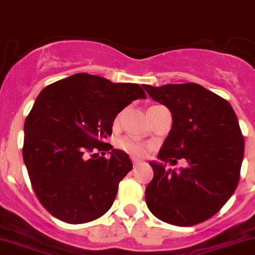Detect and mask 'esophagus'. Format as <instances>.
<instances>
[{"label":"esophagus","mask_w":255,"mask_h":255,"mask_svg":"<svg viewBox=\"0 0 255 255\" xmlns=\"http://www.w3.org/2000/svg\"><path fill=\"white\" fill-rule=\"evenodd\" d=\"M132 163H133V167H137L142 163L141 160H137V158H132Z\"/></svg>","instance_id":"esophagus-1"}]
</instances>
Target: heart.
I'll return each instance as SVG.
<instances>
[{
    "mask_svg": "<svg viewBox=\"0 0 255 255\" xmlns=\"http://www.w3.org/2000/svg\"><path fill=\"white\" fill-rule=\"evenodd\" d=\"M120 122V118H116V125ZM117 146L118 148L122 149V151L127 152L128 154L134 157H143L146 156L147 152H148V146L143 142H139L134 138H130V137H123L120 141L117 142Z\"/></svg>",
    "mask_w": 255,
    "mask_h": 255,
    "instance_id": "obj_1",
    "label": "heart"
}]
</instances>
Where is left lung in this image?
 <instances>
[{"instance_id":"obj_1","label":"left lung","mask_w":255,"mask_h":255,"mask_svg":"<svg viewBox=\"0 0 255 255\" xmlns=\"http://www.w3.org/2000/svg\"><path fill=\"white\" fill-rule=\"evenodd\" d=\"M143 88L172 113V129L158 158L189 163L173 171L149 162L153 178L144 192L147 206L168 224L203 223L225 205L239 182L244 137L237 114L229 102L195 83Z\"/></svg>"}]
</instances>
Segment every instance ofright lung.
<instances>
[{
	"mask_svg": "<svg viewBox=\"0 0 255 255\" xmlns=\"http://www.w3.org/2000/svg\"><path fill=\"white\" fill-rule=\"evenodd\" d=\"M139 98H146L141 85L87 73L52 83L37 95L25 121L22 156L32 189L52 216L83 224L111 209L133 166L126 152L104 139L117 114Z\"/></svg>",
	"mask_w": 255,
	"mask_h": 255,
	"instance_id": "1",
	"label": "right lung"
}]
</instances>
